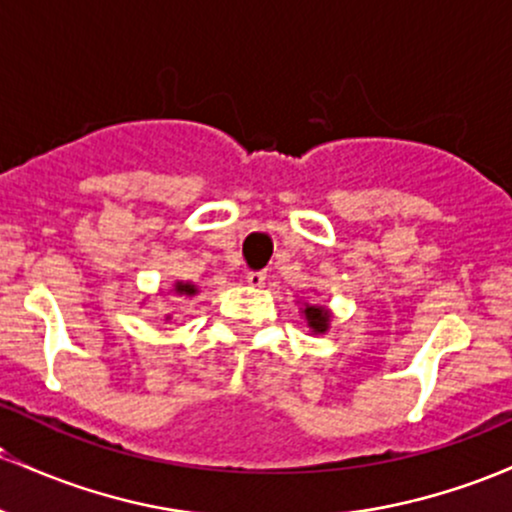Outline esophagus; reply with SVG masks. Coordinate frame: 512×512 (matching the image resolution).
Returning a JSON list of instances; mask_svg holds the SVG:
<instances>
[{"mask_svg":"<svg viewBox=\"0 0 512 512\" xmlns=\"http://www.w3.org/2000/svg\"><path fill=\"white\" fill-rule=\"evenodd\" d=\"M246 283H249V287H263V283H266V273L261 271L246 273Z\"/></svg>","mask_w":512,"mask_h":512,"instance_id":"1","label":"esophagus"}]
</instances>
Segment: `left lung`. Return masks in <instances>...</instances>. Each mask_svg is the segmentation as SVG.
<instances>
[{"label": "left lung", "instance_id": "obj_1", "mask_svg": "<svg viewBox=\"0 0 512 512\" xmlns=\"http://www.w3.org/2000/svg\"><path fill=\"white\" fill-rule=\"evenodd\" d=\"M300 302V317L307 321V329L312 336H324L329 331L333 312L326 304L312 302V300H297Z\"/></svg>", "mask_w": 512, "mask_h": 512}]
</instances>
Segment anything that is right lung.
<instances>
[{"label":"right lung","mask_w":512,"mask_h":512,"mask_svg":"<svg viewBox=\"0 0 512 512\" xmlns=\"http://www.w3.org/2000/svg\"><path fill=\"white\" fill-rule=\"evenodd\" d=\"M198 285L195 283H191V280H176L174 285H171V290L166 292V295H176V297H195L198 295ZM159 295H164V292H159ZM145 304V302H142ZM171 319V314H166L164 317V321H169Z\"/></svg>","instance_id":"obj_1"}]
</instances>
